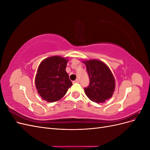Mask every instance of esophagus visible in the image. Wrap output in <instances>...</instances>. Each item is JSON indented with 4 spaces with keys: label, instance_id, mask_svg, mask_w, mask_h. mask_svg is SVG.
<instances>
[{
    "label": "esophagus",
    "instance_id": "34e87169",
    "mask_svg": "<svg viewBox=\"0 0 150 150\" xmlns=\"http://www.w3.org/2000/svg\"><path fill=\"white\" fill-rule=\"evenodd\" d=\"M74 83H79V79H76L75 81H74Z\"/></svg>",
    "mask_w": 150,
    "mask_h": 150
}]
</instances>
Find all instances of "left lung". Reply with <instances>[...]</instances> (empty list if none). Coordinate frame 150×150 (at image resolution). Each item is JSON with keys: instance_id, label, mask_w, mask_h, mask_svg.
<instances>
[{"instance_id": "8db88e82", "label": "left lung", "mask_w": 150, "mask_h": 150, "mask_svg": "<svg viewBox=\"0 0 150 150\" xmlns=\"http://www.w3.org/2000/svg\"><path fill=\"white\" fill-rule=\"evenodd\" d=\"M89 84L84 88L86 96L96 103H104L112 97L115 88L112 74L104 63L99 60L84 61Z\"/></svg>"}]
</instances>
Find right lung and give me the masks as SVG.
Masks as SVG:
<instances>
[{
  "label": "right lung",
  "mask_w": 150,
  "mask_h": 150,
  "mask_svg": "<svg viewBox=\"0 0 150 150\" xmlns=\"http://www.w3.org/2000/svg\"><path fill=\"white\" fill-rule=\"evenodd\" d=\"M67 60L60 56H52L40 63L35 84L38 92L44 100L52 103L64 96L72 85L66 71Z\"/></svg>",
  "instance_id": "obj_1"
}]
</instances>
